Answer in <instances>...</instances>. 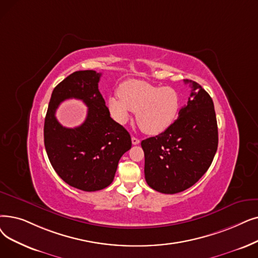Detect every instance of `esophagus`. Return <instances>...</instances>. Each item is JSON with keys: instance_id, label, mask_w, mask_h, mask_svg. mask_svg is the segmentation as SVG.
<instances>
[{"instance_id": "34e87169", "label": "esophagus", "mask_w": 258, "mask_h": 258, "mask_svg": "<svg viewBox=\"0 0 258 258\" xmlns=\"http://www.w3.org/2000/svg\"><path fill=\"white\" fill-rule=\"evenodd\" d=\"M132 143L134 145H137V144L140 143V140L138 138H136V137H132Z\"/></svg>"}]
</instances>
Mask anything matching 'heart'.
<instances>
[{
	"instance_id": "b5f03b06",
	"label": "heart",
	"mask_w": 258,
	"mask_h": 258,
	"mask_svg": "<svg viewBox=\"0 0 258 258\" xmlns=\"http://www.w3.org/2000/svg\"><path fill=\"white\" fill-rule=\"evenodd\" d=\"M118 96L107 100L113 118L124 124L134 111L139 127L149 135H158L169 128L180 109V96L170 86L128 80L119 86Z\"/></svg>"
}]
</instances>
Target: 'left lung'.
<instances>
[{"mask_svg": "<svg viewBox=\"0 0 258 258\" xmlns=\"http://www.w3.org/2000/svg\"><path fill=\"white\" fill-rule=\"evenodd\" d=\"M191 84L188 101L173 124L160 135L142 140L148 184L163 194L191 187L208 171L218 145L214 103L198 83Z\"/></svg>", "mask_w": 258, "mask_h": 258, "instance_id": "1", "label": "left lung"}]
</instances>
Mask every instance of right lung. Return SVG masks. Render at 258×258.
Instances as JSON below:
<instances>
[{
  "label": "right lung",
  "mask_w": 258,
  "mask_h": 258,
  "mask_svg": "<svg viewBox=\"0 0 258 258\" xmlns=\"http://www.w3.org/2000/svg\"><path fill=\"white\" fill-rule=\"evenodd\" d=\"M101 74L75 72L54 87L44 122V144L48 159L63 180L73 187L95 192L114 180L122 155L132 148L128 132L113 120L98 83ZM79 98L88 106L80 127L67 129L55 110L67 98Z\"/></svg>",
  "instance_id": "right-lung-1"
}]
</instances>
